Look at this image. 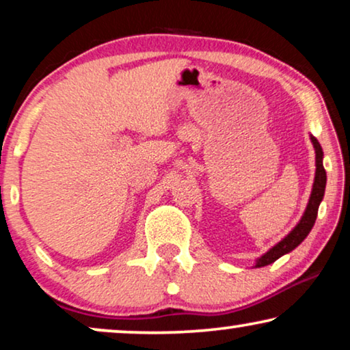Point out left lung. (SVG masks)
<instances>
[{"instance_id": "left-lung-1", "label": "left lung", "mask_w": 350, "mask_h": 350, "mask_svg": "<svg viewBox=\"0 0 350 350\" xmlns=\"http://www.w3.org/2000/svg\"><path fill=\"white\" fill-rule=\"evenodd\" d=\"M310 140H312L314 148H315V165H317V169H315V180H314L312 194H310L308 208H306L303 218H301V221L296 224V228L293 229V231H291L288 236L284 239V241H280L275 247H272L269 252L265 253V255L258 260L256 267L271 265V262L279 260L280 256H284L285 253L295 250V248L298 247L306 237H308V234L310 232V229H312V226H314L315 218H317L319 205H320V202H322L323 194H325L327 172H325L323 162H322V159H323L322 146H320V143L317 142V138L315 137H310Z\"/></svg>"}]
</instances>
